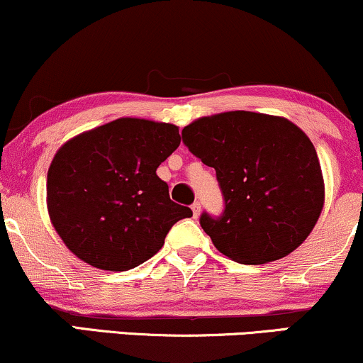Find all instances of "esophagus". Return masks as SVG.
I'll list each match as a JSON object with an SVG mask.
<instances>
[{
    "label": "esophagus",
    "instance_id": "obj_1",
    "mask_svg": "<svg viewBox=\"0 0 363 363\" xmlns=\"http://www.w3.org/2000/svg\"><path fill=\"white\" fill-rule=\"evenodd\" d=\"M191 209H192V214H194V218H197V216L201 214V204H199V203L192 204Z\"/></svg>",
    "mask_w": 363,
    "mask_h": 363
}]
</instances>
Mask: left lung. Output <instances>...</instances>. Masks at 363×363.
<instances>
[{
  "label": "left lung",
  "instance_id": "1",
  "mask_svg": "<svg viewBox=\"0 0 363 363\" xmlns=\"http://www.w3.org/2000/svg\"><path fill=\"white\" fill-rule=\"evenodd\" d=\"M182 140L216 169L224 213L201 216L213 245L233 261L263 264L284 258L315 228L325 203L318 155L284 117L223 112L182 128Z\"/></svg>",
  "mask_w": 363,
  "mask_h": 363
}]
</instances>
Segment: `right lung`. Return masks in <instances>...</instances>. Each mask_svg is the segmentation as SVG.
Here are the masks:
<instances>
[{
	"label": "right lung",
	"mask_w": 363,
	"mask_h": 363,
	"mask_svg": "<svg viewBox=\"0 0 363 363\" xmlns=\"http://www.w3.org/2000/svg\"><path fill=\"white\" fill-rule=\"evenodd\" d=\"M179 144L174 123L122 117L57 150L47 176L48 216L77 258L127 272L157 253L179 219L191 218L155 174Z\"/></svg>",
	"instance_id": "1"
}]
</instances>
